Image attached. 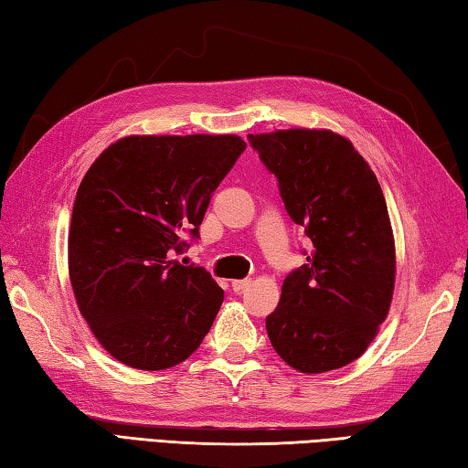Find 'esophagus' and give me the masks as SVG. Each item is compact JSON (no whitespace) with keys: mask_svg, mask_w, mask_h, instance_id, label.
Wrapping results in <instances>:
<instances>
[{"mask_svg":"<svg viewBox=\"0 0 468 468\" xmlns=\"http://www.w3.org/2000/svg\"><path fill=\"white\" fill-rule=\"evenodd\" d=\"M250 287V279H236L232 281V289L236 291V293H242L244 289Z\"/></svg>","mask_w":468,"mask_h":468,"instance_id":"esophagus-1","label":"esophagus"}]
</instances>
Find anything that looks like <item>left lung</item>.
<instances>
[{
	"label": "left lung",
	"mask_w": 468,
	"mask_h": 468,
	"mask_svg": "<svg viewBox=\"0 0 468 468\" xmlns=\"http://www.w3.org/2000/svg\"><path fill=\"white\" fill-rule=\"evenodd\" d=\"M249 143L314 244L307 264L283 281L269 340L299 373L346 367L375 340L393 299L395 240L381 185L332 130H275Z\"/></svg>",
	"instance_id": "8db88e82"
}]
</instances>
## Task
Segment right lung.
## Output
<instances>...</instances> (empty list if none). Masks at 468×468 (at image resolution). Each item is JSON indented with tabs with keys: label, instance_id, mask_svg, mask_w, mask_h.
Instances as JSON below:
<instances>
[{
	"label": "right lung",
	"instance_id": "add662e5",
	"mask_svg": "<svg viewBox=\"0 0 468 468\" xmlns=\"http://www.w3.org/2000/svg\"><path fill=\"white\" fill-rule=\"evenodd\" d=\"M246 143L236 134L116 140L79 185L69 279L97 342L122 365L165 371L199 348L224 302L201 267L171 259L199 234L211 193Z\"/></svg>",
	"mask_w": 468,
	"mask_h": 468
}]
</instances>
